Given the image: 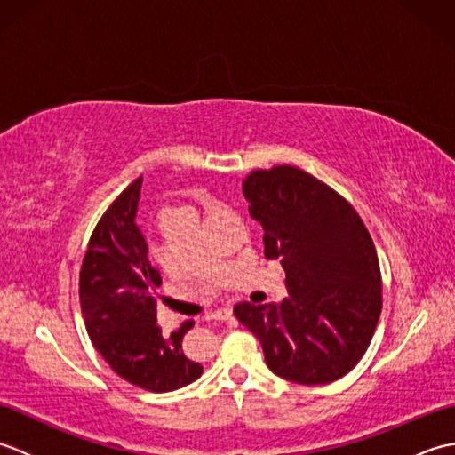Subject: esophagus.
Listing matches in <instances>:
<instances>
[{
    "instance_id": "esophagus-1",
    "label": "esophagus",
    "mask_w": 455,
    "mask_h": 455,
    "mask_svg": "<svg viewBox=\"0 0 455 455\" xmlns=\"http://www.w3.org/2000/svg\"><path fill=\"white\" fill-rule=\"evenodd\" d=\"M230 315H233V311H230L228 307H222V308H217V311H212L207 318L209 321H227V318H230Z\"/></svg>"
}]
</instances>
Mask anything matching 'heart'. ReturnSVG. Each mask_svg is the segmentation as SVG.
I'll return each instance as SVG.
<instances>
[{
	"label": "heart",
	"instance_id": "b5f03b06",
	"mask_svg": "<svg viewBox=\"0 0 455 455\" xmlns=\"http://www.w3.org/2000/svg\"><path fill=\"white\" fill-rule=\"evenodd\" d=\"M172 211H181V212H193V215H197V211L193 209L191 205H181V207H176V209H172Z\"/></svg>",
	"mask_w": 455,
	"mask_h": 455
}]
</instances>
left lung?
I'll list each match as a JSON object with an SVG mask.
<instances>
[{
    "mask_svg": "<svg viewBox=\"0 0 455 455\" xmlns=\"http://www.w3.org/2000/svg\"><path fill=\"white\" fill-rule=\"evenodd\" d=\"M140 186L142 178L134 180L95 225L80 269V305L90 340L111 370L140 389L168 393L199 379L203 365L181 350L193 321L170 336L156 324L152 289L162 277L134 222Z\"/></svg>",
    "mask_w": 455,
    "mask_h": 455,
    "instance_id": "8db88e82",
    "label": "left lung"
}]
</instances>
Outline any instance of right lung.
Returning <instances> with one entry per match:
<instances>
[{"instance_id": "obj_1", "label": "right lung", "mask_w": 455, "mask_h": 455, "mask_svg": "<svg viewBox=\"0 0 455 455\" xmlns=\"http://www.w3.org/2000/svg\"><path fill=\"white\" fill-rule=\"evenodd\" d=\"M264 228V254L285 269L279 305H235L269 370L324 385L350 373L381 315V272L363 220L340 193L293 166L254 170L243 183Z\"/></svg>"}]
</instances>
